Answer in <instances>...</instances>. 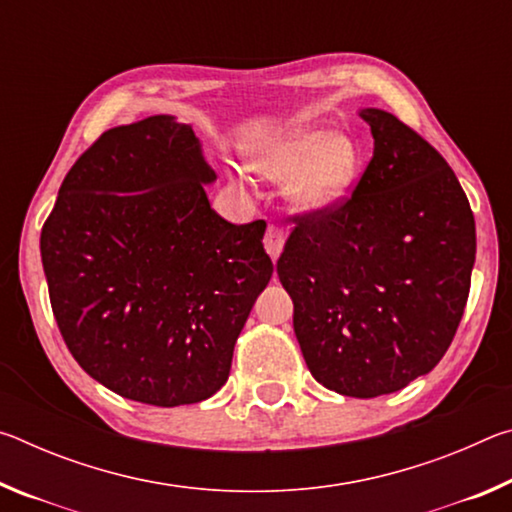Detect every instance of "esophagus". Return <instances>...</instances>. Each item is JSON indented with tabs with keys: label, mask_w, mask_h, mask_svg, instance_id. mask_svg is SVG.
Instances as JSON below:
<instances>
[{
	"label": "esophagus",
	"mask_w": 512,
	"mask_h": 512,
	"mask_svg": "<svg viewBox=\"0 0 512 512\" xmlns=\"http://www.w3.org/2000/svg\"><path fill=\"white\" fill-rule=\"evenodd\" d=\"M284 239H287V235H284V230L280 228V225H268L266 235H264V248L268 250V255H271L273 262L282 253Z\"/></svg>",
	"instance_id": "esophagus-1"
}]
</instances>
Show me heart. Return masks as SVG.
<instances>
[{"label":"heart","mask_w":512,"mask_h":512,"mask_svg":"<svg viewBox=\"0 0 512 512\" xmlns=\"http://www.w3.org/2000/svg\"><path fill=\"white\" fill-rule=\"evenodd\" d=\"M264 178L284 180L287 203L302 214H325L352 194L361 176V149L345 133L325 126H302L253 155Z\"/></svg>","instance_id":"1"}]
</instances>
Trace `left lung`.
I'll return each instance as SVG.
<instances>
[{
	"instance_id": "obj_1",
	"label": "left lung",
	"mask_w": 512,
	"mask_h": 512,
	"mask_svg": "<svg viewBox=\"0 0 512 512\" xmlns=\"http://www.w3.org/2000/svg\"><path fill=\"white\" fill-rule=\"evenodd\" d=\"M359 115L372 160L341 205L293 219L277 275L311 375L368 400L443 359L470 293L476 230L443 155L391 112Z\"/></svg>"
}]
</instances>
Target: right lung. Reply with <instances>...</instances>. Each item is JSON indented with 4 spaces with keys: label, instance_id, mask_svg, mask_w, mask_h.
Instances as JSON below:
<instances>
[{
    "label": "right lung",
    "instance_id": "1",
    "mask_svg": "<svg viewBox=\"0 0 512 512\" xmlns=\"http://www.w3.org/2000/svg\"><path fill=\"white\" fill-rule=\"evenodd\" d=\"M192 126L110 128L42 225L49 300L72 357L126 400L196 404L228 381L237 336L273 275L266 223L216 214Z\"/></svg>",
    "mask_w": 512,
    "mask_h": 512
}]
</instances>
